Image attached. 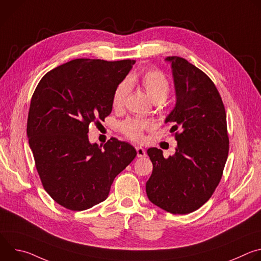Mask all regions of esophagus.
<instances>
[{"instance_id":"esophagus-1","label":"esophagus","mask_w":261,"mask_h":261,"mask_svg":"<svg viewBox=\"0 0 261 261\" xmlns=\"http://www.w3.org/2000/svg\"><path fill=\"white\" fill-rule=\"evenodd\" d=\"M136 153H137V157H138V158L145 157V155H146L145 151L143 150L142 147H140V146H136Z\"/></svg>"}]
</instances>
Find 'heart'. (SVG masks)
Listing matches in <instances>:
<instances>
[{
    "label": "heart",
    "instance_id": "b5f03b06",
    "mask_svg": "<svg viewBox=\"0 0 261 261\" xmlns=\"http://www.w3.org/2000/svg\"><path fill=\"white\" fill-rule=\"evenodd\" d=\"M139 84L147 96L155 103L163 102L169 95L170 82L165 74L157 69H150L145 71L140 77L132 76L129 80L121 82L115 89L111 104L116 110H121L127 100L131 86ZM153 129L151 122L141 119L130 118L123 121L119 125L120 132L130 140L140 142L143 140L145 131Z\"/></svg>",
    "mask_w": 261,
    "mask_h": 261
}]
</instances>
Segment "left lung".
I'll return each instance as SVG.
<instances>
[{
	"label": "left lung",
	"instance_id": "1",
	"mask_svg": "<svg viewBox=\"0 0 261 261\" xmlns=\"http://www.w3.org/2000/svg\"><path fill=\"white\" fill-rule=\"evenodd\" d=\"M166 61L171 63L176 103L165 123L172 125L177 147L168 158L160 148H148L153 172L145 191L162 210L185 215L203 205L221 180L229 151L226 111L203 71L179 57Z\"/></svg>",
	"mask_w": 261,
	"mask_h": 261
}]
</instances>
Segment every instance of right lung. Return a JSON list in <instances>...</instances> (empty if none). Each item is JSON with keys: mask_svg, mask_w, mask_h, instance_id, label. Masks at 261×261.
<instances>
[{"mask_svg": "<svg viewBox=\"0 0 261 261\" xmlns=\"http://www.w3.org/2000/svg\"><path fill=\"white\" fill-rule=\"evenodd\" d=\"M134 60L76 59L41 79L32 96L27 135L44 190L60 205L85 211L104 201L115 177L135 158V148L110 138L91 144V123L104 120L111 99Z\"/></svg>", "mask_w": 261, "mask_h": 261, "instance_id": "1", "label": "right lung"}]
</instances>
